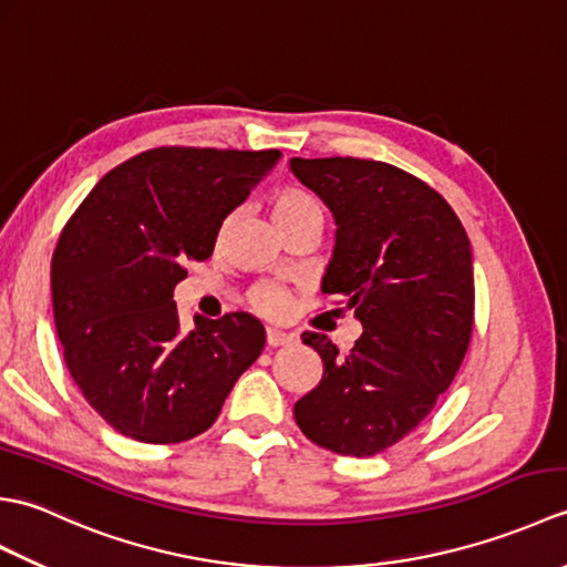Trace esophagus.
Listing matches in <instances>:
<instances>
[{"mask_svg": "<svg viewBox=\"0 0 567 567\" xmlns=\"http://www.w3.org/2000/svg\"><path fill=\"white\" fill-rule=\"evenodd\" d=\"M265 339H268V346L277 348V346L292 343L295 336L292 333H285V331H277V329H268V331H265Z\"/></svg>", "mask_w": 567, "mask_h": 567, "instance_id": "34e87169", "label": "esophagus"}]
</instances>
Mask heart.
<instances>
[{"mask_svg":"<svg viewBox=\"0 0 567 567\" xmlns=\"http://www.w3.org/2000/svg\"><path fill=\"white\" fill-rule=\"evenodd\" d=\"M272 216H275V224L305 219V216H321L323 219V207L311 192L299 189V187H287L272 197ZM250 302L260 311V315L270 319H280L287 315V309H290V297L275 285L256 287L250 295Z\"/></svg>","mask_w":567,"mask_h":567,"instance_id":"1","label":"heart"}]
</instances>
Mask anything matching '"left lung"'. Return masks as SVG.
I'll return each mask as SVG.
<instances>
[{"instance_id":"obj_1","label":"left lung","mask_w":567,"mask_h":567,"mask_svg":"<svg viewBox=\"0 0 567 567\" xmlns=\"http://www.w3.org/2000/svg\"><path fill=\"white\" fill-rule=\"evenodd\" d=\"M290 171L336 219L323 295L363 323L351 353L327 336L321 382L295 404L309 441L375 455L424 421L461 368L475 315L473 250L451 204L400 167L360 158H292Z\"/></svg>"}]
</instances>
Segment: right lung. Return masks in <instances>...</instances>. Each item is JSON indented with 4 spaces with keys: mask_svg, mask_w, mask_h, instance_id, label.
I'll return each instance as SVG.
<instances>
[{
    "mask_svg": "<svg viewBox=\"0 0 567 567\" xmlns=\"http://www.w3.org/2000/svg\"><path fill=\"white\" fill-rule=\"evenodd\" d=\"M277 161L280 151H146L106 173L60 234L51 290L65 365L124 436H199L262 353L265 329L246 311L195 317L185 333L173 292Z\"/></svg>",
    "mask_w": 567,
    "mask_h": 567,
    "instance_id": "1",
    "label": "right lung"
}]
</instances>
